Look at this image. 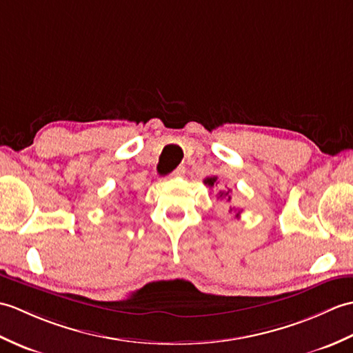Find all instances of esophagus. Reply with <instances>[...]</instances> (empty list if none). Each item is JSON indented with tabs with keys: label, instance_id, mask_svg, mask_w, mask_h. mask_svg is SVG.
<instances>
[{
	"label": "esophagus",
	"instance_id": "obj_1",
	"mask_svg": "<svg viewBox=\"0 0 353 353\" xmlns=\"http://www.w3.org/2000/svg\"><path fill=\"white\" fill-rule=\"evenodd\" d=\"M185 174V166H178L174 172H172V176L178 178V176H183Z\"/></svg>",
	"mask_w": 353,
	"mask_h": 353
}]
</instances>
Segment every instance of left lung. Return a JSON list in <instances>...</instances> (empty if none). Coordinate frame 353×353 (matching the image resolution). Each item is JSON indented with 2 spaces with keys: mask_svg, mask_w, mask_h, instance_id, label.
<instances>
[{
  "mask_svg": "<svg viewBox=\"0 0 353 353\" xmlns=\"http://www.w3.org/2000/svg\"><path fill=\"white\" fill-rule=\"evenodd\" d=\"M216 179H217V176H210V178H205L203 179V183H205L207 185H210V187H213L214 185V183H216ZM226 199V201H231V190L228 189V192H225V190H221L219 192V194H217V199ZM234 208H230V211H232ZM240 213H241V210H239L237 213H236V217L239 219L240 217Z\"/></svg>",
  "mask_w": 353,
  "mask_h": 353,
  "instance_id": "1",
  "label": "left lung"
}]
</instances>
